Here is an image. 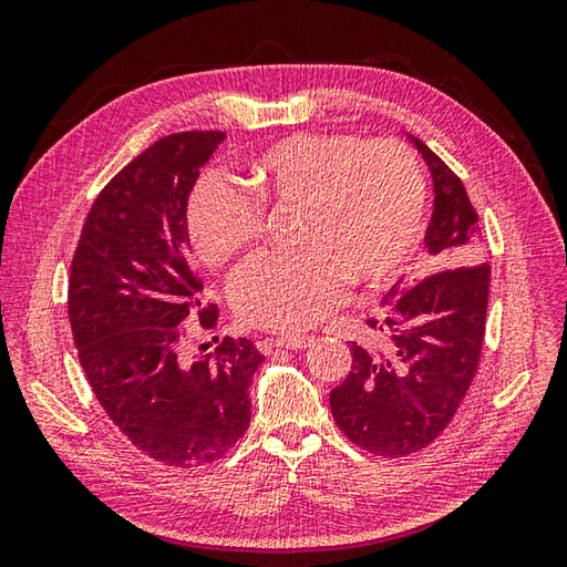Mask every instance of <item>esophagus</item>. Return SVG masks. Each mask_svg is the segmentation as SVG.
Returning <instances> with one entry per match:
<instances>
[{"label": "esophagus", "mask_w": 567, "mask_h": 567, "mask_svg": "<svg viewBox=\"0 0 567 567\" xmlns=\"http://www.w3.org/2000/svg\"><path fill=\"white\" fill-rule=\"evenodd\" d=\"M315 342V338L310 336H281V338H274L271 346L284 348V350H305L310 348Z\"/></svg>", "instance_id": "34e87169"}]
</instances>
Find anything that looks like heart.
<instances>
[{"instance_id":"1","label":"heart","mask_w":567,"mask_h":567,"mask_svg":"<svg viewBox=\"0 0 567 567\" xmlns=\"http://www.w3.org/2000/svg\"><path fill=\"white\" fill-rule=\"evenodd\" d=\"M249 198L225 175L205 173L186 205V227L200 260L227 267L265 231V213L298 210L293 255L257 257L229 286L234 310L257 329H310L342 302L346 281H392L416 248L425 182L398 140L298 132L248 163Z\"/></svg>"}]
</instances>
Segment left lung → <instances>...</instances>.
I'll list each match as a JSON object with an SVG mask.
<instances>
[{
    "label": "left lung",
    "mask_w": 567,
    "mask_h": 567,
    "mask_svg": "<svg viewBox=\"0 0 567 567\" xmlns=\"http://www.w3.org/2000/svg\"><path fill=\"white\" fill-rule=\"evenodd\" d=\"M414 144L435 186L425 231L435 271L404 293L400 286L390 290L385 315L367 319L379 340H350V373L331 390L340 431L357 447L388 458L427 447L466 398L485 340L492 274L466 188L437 153L421 140Z\"/></svg>",
    "instance_id": "obj_1"
}]
</instances>
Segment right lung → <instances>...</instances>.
Masks as SVG:
<instances>
[{"label":"right lung","instance_id":"right-lung-1","mask_svg":"<svg viewBox=\"0 0 567 567\" xmlns=\"http://www.w3.org/2000/svg\"><path fill=\"white\" fill-rule=\"evenodd\" d=\"M225 132H177L151 144L101 188L68 279V319L84 375L136 450L175 468L225 456L250 423L248 385L265 354L225 338L184 354L188 317L215 329L188 252L186 205Z\"/></svg>","mask_w":567,"mask_h":567}]
</instances>
